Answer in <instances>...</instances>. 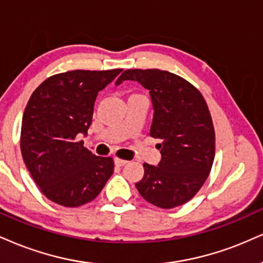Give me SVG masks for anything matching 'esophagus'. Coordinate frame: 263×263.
Instances as JSON below:
<instances>
[{
  "instance_id": "obj_1",
  "label": "esophagus",
  "mask_w": 263,
  "mask_h": 263,
  "mask_svg": "<svg viewBox=\"0 0 263 263\" xmlns=\"http://www.w3.org/2000/svg\"><path fill=\"white\" fill-rule=\"evenodd\" d=\"M126 163H128V162H126L125 160H121V158H115V164H116V166L123 167V166H125Z\"/></svg>"
}]
</instances>
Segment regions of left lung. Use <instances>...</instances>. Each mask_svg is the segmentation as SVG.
I'll use <instances>...</instances> for the list:
<instances>
[{
  "instance_id": "1",
  "label": "left lung",
  "mask_w": 263,
  "mask_h": 263,
  "mask_svg": "<svg viewBox=\"0 0 263 263\" xmlns=\"http://www.w3.org/2000/svg\"><path fill=\"white\" fill-rule=\"evenodd\" d=\"M137 82L148 90L154 107L150 129L160 139L161 161L144 163L145 173L135 185L147 202L173 209L196 195L215 160V129L206 101L190 83L160 69H128L117 79Z\"/></svg>"
}]
</instances>
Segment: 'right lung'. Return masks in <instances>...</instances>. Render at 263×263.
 Listing matches in <instances>:
<instances>
[{"instance_id": "obj_1", "label": "right lung", "mask_w": 263, "mask_h": 263, "mask_svg": "<svg viewBox=\"0 0 263 263\" xmlns=\"http://www.w3.org/2000/svg\"><path fill=\"white\" fill-rule=\"evenodd\" d=\"M122 69L69 70L32 92L22 121L21 150L32 179L48 200L78 207L101 193L113 173L111 157L84 147L99 91Z\"/></svg>"}]
</instances>
